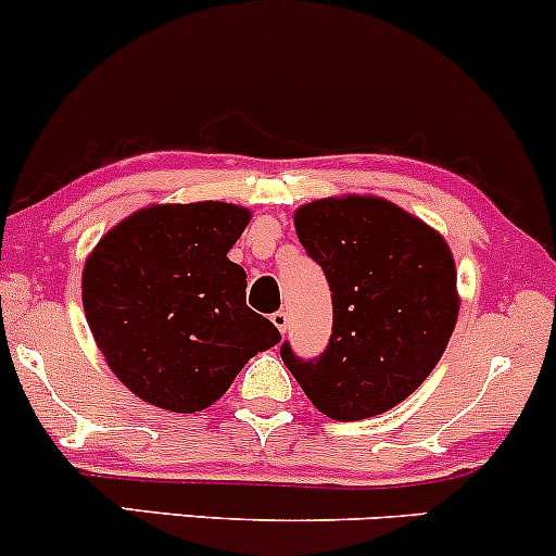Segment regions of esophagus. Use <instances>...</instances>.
I'll use <instances>...</instances> for the list:
<instances>
[{
  "mask_svg": "<svg viewBox=\"0 0 556 556\" xmlns=\"http://www.w3.org/2000/svg\"><path fill=\"white\" fill-rule=\"evenodd\" d=\"M271 321H274V327L282 331V334L287 331V324H290V321H287L285 311H277V314H271Z\"/></svg>",
  "mask_w": 556,
  "mask_h": 556,
  "instance_id": "34e87169",
  "label": "esophagus"
}]
</instances>
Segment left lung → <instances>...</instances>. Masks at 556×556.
I'll return each instance as SVG.
<instances>
[{
    "label": "left lung",
    "mask_w": 556,
    "mask_h": 556,
    "mask_svg": "<svg viewBox=\"0 0 556 556\" xmlns=\"http://www.w3.org/2000/svg\"><path fill=\"white\" fill-rule=\"evenodd\" d=\"M305 253L327 274L331 337L318 358L282 344L285 366L324 416L392 410L429 379L455 329V258L429 225L374 195L321 198L295 212Z\"/></svg>",
    "instance_id": "8db88e82"
}]
</instances>
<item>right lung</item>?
Segmentation results:
<instances>
[{"label": "right lung", "mask_w": 556, "mask_h": 556, "mask_svg": "<svg viewBox=\"0 0 556 556\" xmlns=\"http://www.w3.org/2000/svg\"><path fill=\"white\" fill-rule=\"evenodd\" d=\"M248 222V208L222 201L149 206L88 256V327L140 400L172 413L203 410L253 355L282 340L269 318L248 308L245 271L227 258Z\"/></svg>", "instance_id": "right-lung-1"}]
</instances>
